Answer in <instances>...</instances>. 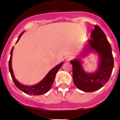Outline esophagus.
<instances>
[{
  "label": "esophagus",
  "mask_w": 120,
  "mask_h": 120,
  "mask_svg": "<svg viewBox=\"0 0 120 120\" xmlns=\"http://www.w3.org/2000/svg\"><path fill=\"white\" fill-rule=\"evenodd\" d=\"M73 59V56L72 55H67L66 57H65V59H66V61H70L71 59Z\"/></svg>",
  "instance_id": "obj_1"
}]
</instances>
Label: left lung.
<instances>
[{
  "label": "left lung",
  "instance_id": "obj_1",
  "mask_svg": "<svg viewBox=\"0 0 120 120\" xmlns=\"http://www.w3.org/2000/svg\"><path fill=\"white\" fill-rule=\"evenodd\" d=\"M91 38V39L88 40L89 46L85 53L90 50L98 53L100 57L98 70L94 72L87 73L83 69L81 60L75 59L70 61L74 84L76 87L85 92L95 91L102 87L110 79L114 64L111 46L106 35L98 25H95Z\"/></svg>",
  "mask_w": 120,
  "mask_h": 120
}]
</instances>
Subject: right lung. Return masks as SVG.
I'll return each mask as SVG.
<instances>
[{
  "instance_id": "add662e5",
  "label": "right lung",
  "mask_w": 120,
  "mask_h": 120,
  "mask_svg": "<svg viewBox=\"0 0 120 120\" xmlns=\"http://www.w3.org/2000/svg\"><path fill=\"white\" fill-rule=\"evenodd\" d=\"M24 31L22 32L20 34V35L18 38L17 40V42L18 40H19L20 38L22 36V33ZM13 47L12 48L11 52H10V57L9 61V69L10 74H11V76L13 79L14 83L15 85L17 87L19 90L22 91L24 93L29 94V95H41L42 94H44L49 91L52 86V85L54 82V79H55V75L59 70V69L63 65V62H62L60 64L57 65L56 66L55 68L51 70L50 71L48 72V74L45 76L44 78L40 82H39L38 84L35 85L33 86H26L22 85L19 82V81H17L15 78L14 75L13 69L11 67V57H12V54H13Z\"/></svg>"
}]
</instances>
